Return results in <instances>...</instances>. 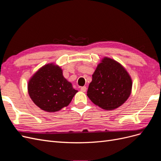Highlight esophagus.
Masks as SVG:
<instances>
[{
	"label": "esophagus",
	"instance_id": "1",
	"mask_svg": "<svg viewBox=\"0 0 161 161\" xmlns=\"http://www.w3.org/2000/svg\"><path fill=\"white\" fill-rule=\"evenodd\" d=\"M80 91L82 92H85L86 91V86H82L80 88Z\"/></svg>",
	"mask_w": 161,
	"mask_h": 161
}]
</instances>
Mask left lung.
<instances>
[{
  "label": "left lung",
  "instance_id": "left-lung-1",
  "mask_svg": "<svg viewBox=\"0 0 161 161\" xmlns=\"http://www.w3.org/2000/svg\"><path fill=\"white\" fill-rule=\"evenodd\" d=\"M97 66L87 96L105 110H113L125 103L131 94L132 81L119 62L105 57Z\"/></svg>",
  "mask_w": 161,
  "mask_h": 161
}]
</instances>
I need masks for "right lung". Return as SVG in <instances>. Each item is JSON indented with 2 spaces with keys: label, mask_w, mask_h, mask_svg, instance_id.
I'll return each instance as SVG.
<instances>
[{
  "label": "right lung",
  "mask_w": 161,
  "mask_h": 161,
  "mask_svg": "<svg viewBox=\"0 0 161 161\" xmlns=\"http://www.w3.org/2000/svg\"><path fill=\"white\" fill-rule=\"evenodd\" d=\"M30 98L43 111L55 112L70 104L78 91L62 75V70L53 63L39 69L28 82Z\"/></svg>",
  "instance_id": "add662e5"
}]
</instances>
